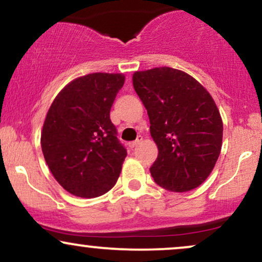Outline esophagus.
I'll return each instance as SVG.
<instances>
[{
	"instance_id": "1",
	"label": "esophagus",
	"mask_w": 262,
	"mask_h": 262,
	"mask_svg": "<svg viewBox=\"0 0 262 262\" xmlns=\"http://www.w3.org/2000/svg\"><path fill=\"white\" fill-rule=\"evenodd\" d=\"M141 140H143V137H141V135H139V137H138L137 139H135L134 141H132V143H129V146H130V149H134L135 146L139 145V144L141 143Z\"/></svg>"
}]
</instances>
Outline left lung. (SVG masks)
Instances as JSON below:
<instances>
[{"label": "left lung", "instance_id": "8db88e82", "mask_svg": "<svg viewBox=\"0 0 262 262\" xmlns=\"http://www.w3.org/2000/svg\"><path fill=\"white\" fill-rule=\"evenodd\" d=\"M133 86L159 149L150 167L154 181L172 192L198 187L212 172L223 139L212 96L188 74L166 66L137 71Z\"/></svg>", "mask_w": 262, "mask_h": 262}]
</instances>
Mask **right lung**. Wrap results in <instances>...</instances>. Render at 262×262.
<instances>
[{
    "label": "right lung",
    "mask_w": 262,
    "mask_h": 262,
    "mask_svg": "<svg viewBox=\"0 0 262 262\" xmlns=\"http://www.w3.org/2000/svg\"><path fill=\"white\" fill-rule=\"evenodd\" d=\"M124 75L95 73L66 85L48 111L41 150L53 176L77 197L104 194L116 185L127 149L110 112Z\"/></svg>",
    "instance_id": "right-lung-1"
}]
</instances>
